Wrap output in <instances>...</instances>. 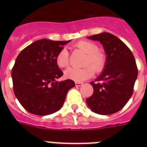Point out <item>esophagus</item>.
Returning a JSON list of instances; mask_svg holds the SVG:
<instances>
[{
  "instance_id": "34e87169",
  "label": "esophagus",
  "mask_w": 147,
  "mask_h": 147,
  "mask_svg": "<svg viewBox=\"0 0 147 147\" xmlns=\"http://www.w3.org/2000/svg\"><path fill=\"white\" fill-rule=\"evenodd\" d=\"M82 85H83L82 82H76V87H80V86H82Z\"/></svg>"
}]
</instances>
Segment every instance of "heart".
I'll list each match as a JSON object with an SVG mask.
<instances>
[{
    "instance_id": "1",
    "label": "heart",
    "mask_w": 147,
    "mask_h": 147,
    "mask_svg": "<svg viewBox=\"0 0 147 147\" xmlns=\"http://www.w3.org/2000/svg\"><path fill=\"white\" fill-rule=\"evenodd\" d=\"M76 47L87 53L83 68H69L65 71V78L75 82H82L91 78L94 73L102 71L106 63V57L102 52L98 50V47L94 42L82 40L77 42ZM55 62L59 68H66L69 65V53L65 49L60 50L55 57Z\"/></svg>"
}]
</instances>
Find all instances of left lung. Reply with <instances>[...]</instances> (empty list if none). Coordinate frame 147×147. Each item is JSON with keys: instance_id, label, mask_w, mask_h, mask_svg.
<instances>
[{"instance_id": "8db88e82", "label": "left lung", "mask_w": 147, "mask_h": 147, "mask_svg": "<svg viewBox=\"0 0 147 147\" xmlns=\"http://www.w3.org/2000/svg\"><path fill=\"white\" fill-rule=\"evenodd\" d=\"M88 38L99 41L107 57L102 73L90 82L94 92L86 103L96 114H114L125 106L134 92L138 74L134 56L124 42L109 33Z\"/></svg>"}]
</instances>
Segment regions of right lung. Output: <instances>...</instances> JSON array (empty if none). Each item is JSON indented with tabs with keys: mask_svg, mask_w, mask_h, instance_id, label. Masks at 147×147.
Segmentation results:
<instances>
[{
	"mask_svg": "<svg viewBox=\"0 0 147 147\" xmlns=\"http://www.w3.org/2000/svg\"><path fill=\"white\" fill-rule=\"evenodd\" d=\"M69 41L37 40L23 49L16 59L11 71L13 92L31 114L44 116L58 111L68 91L75 86L71 79L56 81L63 72L55 57Z\"/></svg>",
	"mask_w": 147,
	"mask_h": 147,
	"instance_id": "1",
	"label": "right lung"
}]
</instances>
